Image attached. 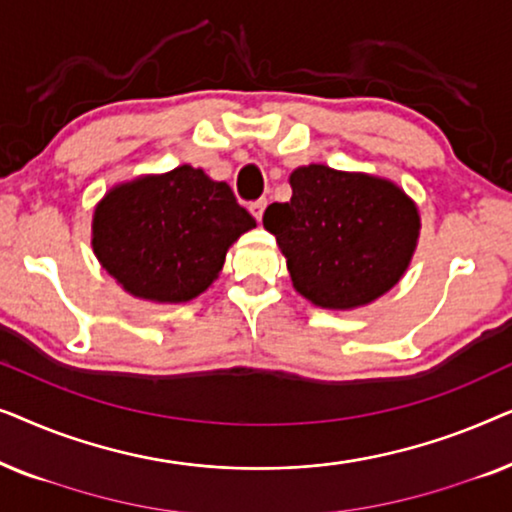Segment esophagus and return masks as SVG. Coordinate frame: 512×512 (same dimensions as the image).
Returning a JSON list of instances; mask_svg holds the SVG:
<instances>
[{
	"mask_svg": "<svg viewBox=\"0 0 512 512\" xmlns=\"http://www.w3.org/2000/svg\"><path fill=\"white\" fill-rule=\"evenodd\" d=\"M265 207H268V200H265V198L256 200V202H251V205H249L251 214H254V219H256V221H261V219H263V212H265Z\"/></svg>",
	"mask_w": 512,
	"mask_h": 512,
	"instance_id": "esophagus-1",
	"label": "esophagus"
}]
</instances>
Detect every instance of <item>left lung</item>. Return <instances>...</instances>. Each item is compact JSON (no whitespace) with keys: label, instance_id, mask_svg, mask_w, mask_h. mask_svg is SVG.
Segmentation results:
<instances>
[{"label":"left lung","instance_id":"left-lung-1","mask_svg":"<svg viewBox=\"0 0 512 512\" xmlns=\"http://www.w3.org/2000/svg\"><path fill=\"white\" fill-rule=\"evenodd\" d=\"M289 202L263 226L277 237L293 289L326 310L373 303L408 270L419 237L417 205L394 181L326 165L291 172Z\"/></svg>","mask_w":512,"mask_h":512}]
</instances>
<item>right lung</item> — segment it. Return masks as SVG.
I'll return each instance as SVG.
<instances>
[{
    "label": "right lung",
    "mask_w": 512,
    "mask_h": 512,
    "mask_svg": "<svg viewBox=\"0 0 512 512\" xmlns=\"http://www.w3.org/2000/svg\"><path fill=\"white\" fill-rule=\"evenodd\" d=\"M254 226L226 181L179 165L111 188L93 214V251L130 296L186 303L212 286L230 244Z\"/></svg>",
    "instance_id": "1"
}]
</instances>
